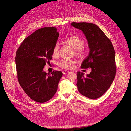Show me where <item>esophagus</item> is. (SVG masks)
Returning <instances> with one entry per match:
<instances>
[{
  "label": "esophagus",
  "instance_id": "obj_1",
  "mask_svg": "<svg viewBox=\"0 0 131 131\" xmlns=\"http://www.w3.org/2000/svg\"><path fill=\"white\" fill-rule=\"evenodd\" d=\"M68 73H69V71H66V70H63V73L64 74H67Z\"/></svg>",
  "mask_w": 131,
  "mask_h": 131
}]
</instances>
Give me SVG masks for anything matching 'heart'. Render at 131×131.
<instances>
[{
	"label": "heart",
	"mask_w": 131,
	"mask_h": 131,
	"mask_svg": "<svg viewBox=\"0 0 131 131\" xmlns=\"http://www.w3.org/2000/svg\"><path fill=\"white\" fill-rule=\"evenodd\" d=\"M65 42L75 49V54L78 56H83L85 52L84 46V41L83 39L78 36H72L65 39ZM59 44L56 43L53 46L52 53L54 56H57L59 54ZM77 63V60L74 59H63L58 63V65L64 69H71Z\"/></svg>",
	"instance_id": "b5f03b06"
}]
</instances>
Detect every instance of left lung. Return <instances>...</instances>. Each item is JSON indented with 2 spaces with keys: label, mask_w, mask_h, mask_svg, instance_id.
I'll return each mask as SVG.
<instances>
[{
  "label": "left lung",
  "mask_w": 131,
  "mask_h": 131,
  "mask_svg": "<svg viewBox=\"0 0 131 131\" xmlns=\"http://www.w3.org/2000/svg\"><path fill=\"white\" fill-rule=\"evenodd\" d=\"M71 25L83 32L90 49L81 68H92L86 77L83 73L77 72L78 91L88 98H98L108 90L115 77L116 67L114 47L97 25L87 22H72Z\"/></svg>",
  "instance_id": "8db88e82"
}]
</instances>
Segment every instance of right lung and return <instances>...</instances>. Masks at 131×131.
Instances as JSON below:
<instances>
[{
    "mask_svg": "<svg viewBox=\"0 0 131 131\" xmlns=\"http://www.w3.org/2000/svg\"><path fill=\"white\" fill-rule=\"evenodd\" d=\"M59 33L56 27H43L26 38L17 49L15 63L18 81L26 94L34 101L45 102L56 93L63 73L43 71L52 58V49Z\"/></svg>",
    "mask_w": 131,
    "mask_h": 131,
    "instance_id": "1",
    "label": "right lung"
}]
</instances>
